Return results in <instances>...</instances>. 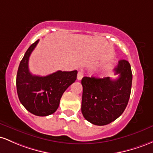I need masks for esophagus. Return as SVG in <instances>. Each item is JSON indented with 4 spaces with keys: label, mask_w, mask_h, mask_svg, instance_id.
Instances as JSON below:
<instances>
[{
    "label": "esophagus",
    "mask_w": 153,
    "mask_h": 153,
    "mask_svg": "<svg viewBox=\"0 0 153 153\" xmlns=\"http://www.w3.org/2000/svg\"><path fill=\"white\" fill-rule=\"evenodd\" d=\"M84 76V74L82 71H79L78 74H77V79L78 80H81L82 79V77Z\"/></svg>",
    "instance_id": "34e87169"
}]
</instances>
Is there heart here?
Listing matches in <instances>:
<instances>
[{"mask_svg": "<svg viewBox=\"0 0 153 153\" xmlns=\"http://www.w3.org/2000/svg\"><path fill=\"white\" fill-rule=\"evenodd\" d=\"M108 68H109V66H105L102 68V71H105V70L108 69Z\"/></svg>", "mask_w": 153, "mask_h": 153, "instance_id": "heart-1", "label": "heart"}]
</instances>
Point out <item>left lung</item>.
Instances as JSON below:
<instances>
[{
	"label": "left lung",
	"instance_id": "1",
	"mask_svg": "<svg viewBox=\"0 0 153 153\" xmlns=\"http://www.w3.org/2000/svg\"><path fill=\"white\" fill-rule=\"evenodd\" d=\"M114 74H118L116 79L108 76L82 78V113L92 124H108L119 117L126 108L132 83L130 63L126 60H120Z\"/></svg>",
	"mask_w": 153,
	"mask_h": 153
}]
</instances>
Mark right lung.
Instances as JSON below:
<instances>
[{"label": "right lung", "mask_w": 153, "mask_h": 153, "mask_svg": "<svg viewBox=\"0 0 153 153\" xmlns=\"http://www.w3.org/2000/svg\"><path fill=\"white\" fill-rule=\"evenodd\" d=\"M39 39L30 46L19 63L16 75L19 99L29 112L38 116L53 114L59 106L63 92L76 81L77 71H58L45 76L32 75L29 58Z\"/></svg>", "instance_id": "1"}]
</instances>
